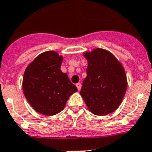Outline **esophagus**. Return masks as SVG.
Returning <instances> with one entry per match:
<instances>
[{
    "label": "esophagus",
    "instance_id": "obj_1",
    "mask_svg": "<svg viewBox=\"0 0 152 152\" xmlns=\"http://www.w3.org/2000/svg\"><path fill=\"white\" fill-rule=\"evenodd\" d=\"M76 87H77V89H78V91H80V89H81V87H82V85H81V83H76Z\"/></svg>",
    "mask_w": 152,
    "mask_h": 152
}]
</instances>
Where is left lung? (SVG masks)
Returning <instances> with one entry per match:
<instances>
[{
  "label": "left lung",
  "instance_id": "1",
  "mask_svg": "<svg viewBox=\"0 0 152 152\" xmlns=\"http://www.w3.org/2000/svg\"><path fill=\"white\" fill-rule=\"evenodd\" d=\"M88 65L80 95L93 114L106 115L120 105L127 89L124 68L108 50L84 52Z\"/></svg>",
  "mask_w": 152,
  "mask_h": 152
}]
</instances>
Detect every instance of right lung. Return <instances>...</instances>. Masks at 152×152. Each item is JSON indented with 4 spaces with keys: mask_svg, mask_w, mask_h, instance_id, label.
<instances>
[{
    "mask_svg": "<svg viewBox=\"0 0 152 152\" xmlns=\"http://www.w3.org/2000/svg\"><path fill=\"white\" fill-rule=\"evenodd\" d=\"M63 57L53 50L38 55L25 70L24 95L37 112L54 115L62 111L70 95L77 88L61 72Z\"/></svg>",
    "mask_w": 152,
    "mask_h": 152,
    "instance_id": "add662e5",
    "label": "right lung"
}]
</instances>
